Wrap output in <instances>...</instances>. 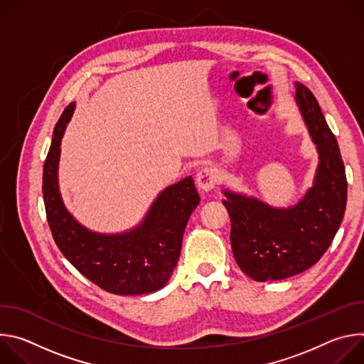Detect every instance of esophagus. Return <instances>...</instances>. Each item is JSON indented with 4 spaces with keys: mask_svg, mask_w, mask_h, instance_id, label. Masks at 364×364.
<instances>
[{
    "mask_svg": "<svg viewBox=\"0 0 364 364\" xmlns=\"http://www.w3.org/2000/svg\"><path fill=\"white\" fill-rule=\"evenodd\" d=\"M197 187L200 191L203 193H209L212 191L216 184H218V173L216 170L210 168V167H205V168H201L197 174Z\"/></svg>",
    "mask_w": 364,
    "mask_h": 364,
    "instance_id": "34e87169",
    "label": "esophagus"
}]
</instances>
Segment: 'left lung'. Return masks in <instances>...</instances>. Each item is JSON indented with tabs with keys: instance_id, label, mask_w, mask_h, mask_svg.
Segmentation results:
<instances>
[{
	"instance_id": "8db88e82",
	"label": "left lung",
	"mask_w": 364,
	"mask_h": 364,
	"mask_svg": "<svg viewBox=\"0 0 364 364\" xmlns=\"http://www.w3.org/2000/svg\"><path fill=\"white\" fill-rule=\"evenodd\" d=\"M295 102L318 152L313 187L289 207H274L253 196L223 190L236 264L257 282L289 278L317 264L346 210L347 180L337 139L317 99L299 82H295Z\"/></svg>"
}]
</instances>
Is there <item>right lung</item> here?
<instances>
[{
  "label": "right lung",
  "instance_id": "add662e5",
  "mask_svg": "<svg viewBox=\"0 0 364 364\" xmlns=\"http://www.w3.org/2000/svg\"><path fill=\"white\" fill-rule=\"evenodd\" d=\"M72 102L58 121L43 167L47 222L68 261L89 281L117 295L161 289L173 275L190 215L200 203L193 177L164 188L135 228L99 233L85 228L66 209L59 188L60 144L72 119Z\"/></svg>",
  "mask_w": 364,
  "mask_h": 364
}]
</instances>
